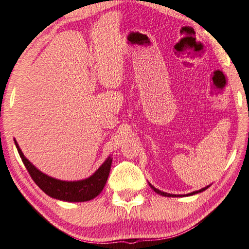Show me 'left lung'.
<instances>
[{"mask_svg":"<svg viewBox=\"0 0 249 249\" xmlns=\"http://www.w3.org/2000/svg\"><path fill=\"white\" fill-rule=\"evenodd\" d=\"M150 185V187L153 189V191H155L157 194H160V195H162V196H165V197H182V195H172V194H168V193H164V192H161V191H159V189L158 188H156V187H153L151 184H149ZM210 186V185H209ZM209 186H207V187H203L202 189H199V191H196V192H193V193H191V194H188V195H186V196H192V195H195V194H198V193H201V192H203V191H206V189L209 187ZM183 196H185V195H183Z\"/></svg>","mask_w":249,"mask_h":249,"instance_id":"left-lung-1","label":"left lung"}]
</instances>
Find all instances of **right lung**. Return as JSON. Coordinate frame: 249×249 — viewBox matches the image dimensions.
<instances>
[{
  "mask_svg": "<svg viewBox=\"0 0 249 249\" xmlns=\"http://www.w3.org/2000/svg\"><path fill=\"white\" fill-rule=\"evenodd\" d=\"M14 142L22 163L25 164L31 178L50 197L70 202L88 201L97 197L105 187L112 164L111 157L107 158L105 163L90 178L83 180H77V182H66V180L50 178V176L42 173L41 171H39L36 166L30 163L28 159H26L15 139Z\"/></svg>",
  "mask_w": 249,
  "mask_h": 249,
  "instance_id": "add662e5",
  "label": "right lung"
}]
</instances>
